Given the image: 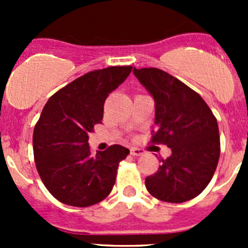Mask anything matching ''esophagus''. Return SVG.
Returning <instances> with one entry per match:
<instances>
[{"label": "esophagus", "instance_id": "1", "mask_svg": "<svg viewBox=\"0 0 248 248\" xmlns=\"http://www.w3.org/2000/svg\"><path fill=\"white\" fill-rule=\"evenodd\" d=\"M145 154V151L142 149H139V147H131V155L133 156H142Z\"/></svg>", "mask_w": 248, "mask_h": 248}]
</instances>
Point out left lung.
Wrapping results in <instances>:
<instances>
[{"label":"left lung","instance_id":"obj_1","mask_svg":"<svg viewBox=\"0 0 248 248\" xmlns=\"http://www.w3.org/2000/svg\"><path fill=\"white\" fill-rule=\"evenodd\" d=\"M134 76L155 98L152 144L171 149L158 170L145 179L152 197L167 202L196 198L209 185L218 164V124L201 94L158 68H133Z\"/></svg>","mask_w":248,"mask_h":248}]
</instances>
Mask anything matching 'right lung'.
I'll use <instances>...</instances> for the list:
<instances>
[{
	"label": "right lung",
	"mask_w": 248,
	"mask_h": 248,
	"mask_svg": "<svg viewBox=\"0 0 248 248\" xmlns=\"http://www.w3.org/2000/svg\"><path fill=\"white\" fill-rule=\"evenodd\" d=\"M114 66L89 72L52 94L33 131L36 168L54 198L86 207L106 199L129 150L111 145L92 157L89 134L103 120L104 102L132 72Z\"/></svg>",
	"instance_id": "obj_1"
}]
</instances>
